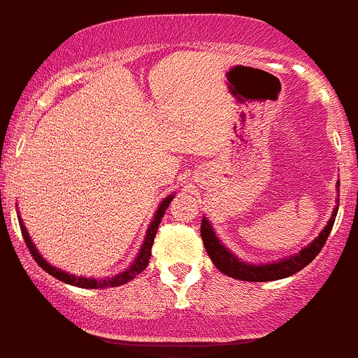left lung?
<instances>
[{"label":"left lung","instance_id":"obj_1","mask_svg":"<svg viewBox=\"0 0 358 358\" xmlns=\"http://www.w3.org/2000/svg\"><path fill=\"white\" fill-rule=\"evenodd\" d=\"M340 187V182H338ZM340 192V190H338ZM340 202V201H336ZM338 208L331 214L328 224L321 231V235L310 243V245L303 247L299 254L292 255V257L281 259V261L271 262V264H248V262L240 261L235 254L228 250L223 243L220 242V238L214 233L213 224L209 223L208 217H202L201 224V236L204 240V247L208 250L210 261L214 262L217 269L223 274H227L229 278H235V280L242 281H274V280H283V278L292 276V274L299 273L306 268L307 264H310L315 259V255L322 250L326 240H328L331 228L334 224V217H336Z\"/></svg>","mask_w":358,"mask_h":358}]
</instances>
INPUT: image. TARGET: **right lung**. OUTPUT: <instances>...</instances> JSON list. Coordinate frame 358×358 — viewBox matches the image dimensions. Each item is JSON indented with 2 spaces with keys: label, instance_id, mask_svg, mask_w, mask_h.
Wrapping results in <instances>:
<instances>
[{
  "label": "right lung",
  "instance_id": "obj_1",
  "mask_svg": "<svg viewBox=\"0 0 358 358\" xmlns=\"http://www.w3.org/2000/svg\"><path fill=\"white\" fill-rule=\"evenodd\" d=\"M175 199V195H168L166 199H164L163 202L159 204V208H157L156 214H154L152 221H150L149 228H148V235H145L144 242H142V247H141V252L137 254V257H135V261L131 262L130 268H127L125 271H122V273H118L116 276H111V278H84V276H75V274H69L65 273V271L55 268V266H51L50 262L46 261V259H43V255L37 252L36 245L32 243V240H30L29 233H27V228H25L24 221L18 217V223H20V229H22V236H24L25 243H27V248L30 250V254H32L34 261L37 262V264L41 266L46 273H50L51 276H55L56 280L63 281V283L66 285H71V287H78V288H92V289H97V288H113V287H120V285H125L129 283V281L134 280L137 274H141L142 271L148 268L149 264V259H150V248H152V243H154V238H156V233H157V228H159V223L161 220H163L164 213H166L169 202Z\"/></svg>",
  "mask_w": 358,
  "mask_h": 358
}]
</instances>
